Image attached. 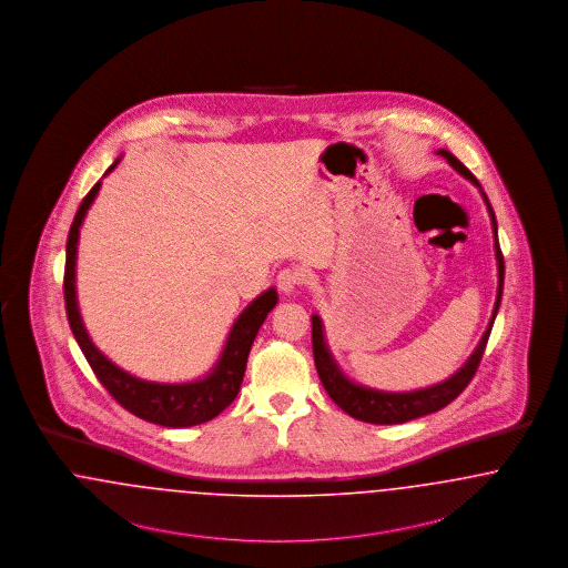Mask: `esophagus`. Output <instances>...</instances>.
I'll return each mask as SVG.
<instances>
[{
  "label": "esophagus",
  "mask_w": 568,
  "mask_h": 568,
  "mask_svg": "<svg viewBox=\"0 0 568 568\" xmlns=\"http://www.w3.org/2000/svg\"><path fill=\"white\" fill-rule=\"evenodd\" d=\"M301 280L303 277H301V273L296 272V270H284V272H280V275H277V288L284 295H295L298 286H301Z\"/></svg>",
  "instance_id": "esophagus-1"
}]
</instances>
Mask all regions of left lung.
<instances>
[{
  "mask_svg": "<svg viewBox=\"0 0 568 568\" xmlns=\"http://www.w3.org/2000/svg\"><path fill=\"white\" fill-rule=\"evenodd\" d=\"M437 154H442L445 161L460 173L463 178H467L473 182L484 203L488 207L490 214V224H493L494 237V256H496V272H498V286H496V301H494L493 318L488 322L479 344L473 349L469 358L465 361V365L456 373H452L447 379L418 388V390H407V393H386V390H375L369 386H363L354 379H349L346 373L339 367V363L335 361L331 347L326 344V335H324V324L318 314L312 316V346H314V361H316V369L321 375L322 386L328 393V396L346 412L352 418L363 419L369 424H403L409 419L422 418L428 414H435L439 409H444L445 405H449L456 396L460 395L475 371L479 367V361L484 356V349L488 344L490 331H493L494 318L498 314L500 307V296H503V282H505V261H503V252L498 246V226H496V216H494L493 205L486 197L481 184L477 182V178L449 152V150H437Z\"/></svg>",
  "mask_w": 568,
  "mask_h": 568,
  "instance_id": "1",
  "label": "left lung"
}]
</instances>
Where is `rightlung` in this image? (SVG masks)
<instances>
[{
	"label": "right lung",
	"mask_w": 568,
	"mask_h": 568,
	"mask_svg": "<svg viewBox=\"0 0 568 568\" xmlns=\"http://www.w3.org/2000/svg\"><path fill=\"white\" fill-rule=\"evenodd\" d=\"M121 159L123 156H119L103 175L112 172L121 163ZM99 189H101V180L91 189V193L82 199L68 235L63 295H65L68 321L72 326L78 346L82 349L84 358L89 361L91 369L95 371L99 382L105 386V390L114 396L126 412L135 414L138 418L159 424V426H170V428L197 426L207 419L216 418L222 409H226L235 400V396L242 388L250 347L254 344V337L263 326L267 314L277 305V291L272 286L247 303L244 312L233 322L219 361L214 363L212 369L197 379L175 382V384L150 382L121 369L93 344L80 316L78 296H75V258H78L80 226L87 219L89 207L98 197Z\"/></svg>",
	"instance_id": "right-lung-1"
}]
</instances>
